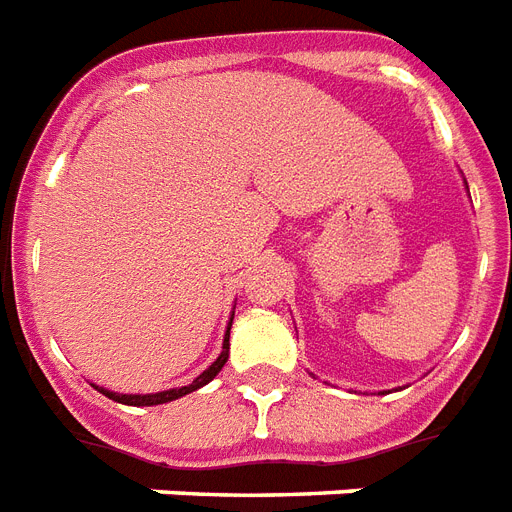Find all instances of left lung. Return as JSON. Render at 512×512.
Masks as SVG:
<instances>
[{
	"mask_svg": "<svg viewBox=\"0 0 512 512\" xmlns=\"http://www.w3.org/2000/svg\"><path fill=\"white\" fill-rule=\"evenodd\" d=\"M465 189H468V186H465Z\"/></svg>",
	"mask_w": 512,
	"mask_h": 512,
	"instance_id": "obj_1",
	"label": "left lung"
}]
</instances>
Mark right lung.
<instances>
[{"label": "right lung", "instance_id": "obj_1", "mask_svg": "<svg viewBox=\"0 0 512 512\" xmlns=\"http://www.w3.org/2000/svg\"><path fill=\"white\" fill-rule=\"evenodd\" d=\"M231 321H234V318H231ZM231 321H228L226 336H223V347H220V355L215 357V363L210 365L207 371L199 373V376L194 378V381H191L189 386H178V389H165V392H155V394H120V392H110V389H105V386H94V389L105 394V397H110V400L120 402V405H134V407L165 405V402L178 400V397H184V394L197 392V389H202V386H205V384H210V381H213V378L220 373V368L226 365L228 350H231V344H228V336H231Z\"/></svg>", "mask_w": 512, "mask_h": 512}]
</instances>
